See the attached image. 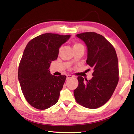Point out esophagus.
Segmentation results:
<instances>
[{
	"instance_id": "obj_1",
	"label": "esophagus",
	"mask_w": 134,
	"mask_h": 134,
	"mask_svg": "<svg viewBox=\"0 0 134 134\" xmlns=\"http://www.w3.org/2000/svg\"><path fill=\"white\" fill-rule=\"evenodd\" d=\"M72 77H73V76L70 75V74H68V75H67V80H68V79H69L70 78H72Z\"/></svg>"
}]
</instances>
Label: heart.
Listing matches in <instances>:
<instances>
[{"mask_svg": "<svg viewBox=\"0 0 134 134\" xmlns=\"http://www.w3.org/2000/svg\"><path fill=\"white\" fill-rule=\"evenodd\" d=\"M80 45H82L80 44H79V43H77V42L74 43V44H73V48H76V47H77L79 46H80Z\"/></svg>", "mask_w": 134, "mask_h": 134, "instance_id": "b5f03b06", "label": "heart"}]
</instances>
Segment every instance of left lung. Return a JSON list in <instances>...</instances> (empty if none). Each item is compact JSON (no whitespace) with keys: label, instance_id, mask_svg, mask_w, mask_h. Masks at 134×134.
Listing matches in <instances>:
<instances>
[{"label":"left lung","instance_id":"obj_1","mask_svg":"<svg viewBox=\"0 0 134 134\" xmlns=\"http://www.w3.org/2000/svg\"><path fill=\"white\" fill-rule=\"evenodd\" d=\"M76 37L87 47L86 63L93 69L92 79L78 77L79 85L74 90L76 100L89 109H96L107 102L114 92L119 80L118 61L112 45L96 32L79 34Z\"/></svg>","mask_w":134,"mask_h":134}]
</instances>
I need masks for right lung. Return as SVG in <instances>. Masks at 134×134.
Here are the masks:
<instances>
[{
  "label": "right lung",
  "mask_w": 134,
  "mask_h": 134,
  "mask_svg": "<svg viewBox=\"0 0 134 134\" xmlns=\"http://www.w3.org/2000/svg\"><path fill=\"white\" fill-rule=\"evenodd\" d=\"M70 37L47 33L27 44L19 63L18 80L25 98L34 108L46 109L58 102L66 76L52 75L49 68Z\"/></svg>",
  "instance_id": "add662e5"
}]
</instances>
